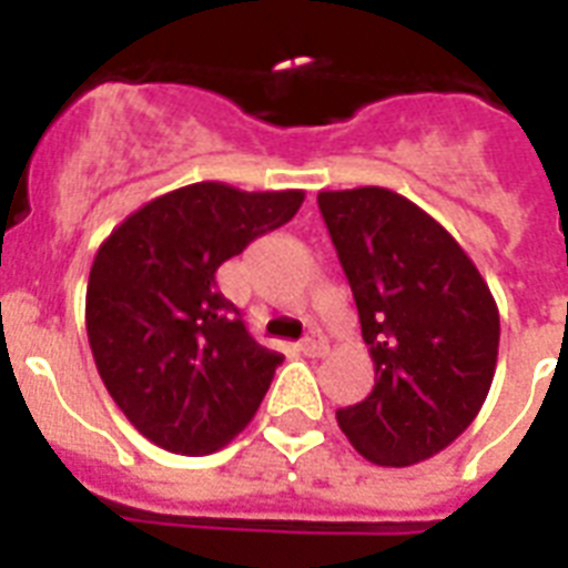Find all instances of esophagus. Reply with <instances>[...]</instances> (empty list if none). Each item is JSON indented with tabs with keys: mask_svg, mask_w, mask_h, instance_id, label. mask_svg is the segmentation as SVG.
I'll use <instances>...</instances> for the list:
<instances>
[{
	"mask_svg": "<svg viewBox=\"0 0 568 568\" xmlns=\"http://www.w3.org/2000/svg\"><path fill=\"white\" fill-rule=\"evenodd\" d=\"M327 338H324V333H318V329H312L310 336L301 342V351L306 356H324L327 354Z\"/></svg>",
	"mask_w": 568,
	"mask_h": 568,
	"instance_id": "34e87169",
	"label": "esophagus"
}]
</instances>
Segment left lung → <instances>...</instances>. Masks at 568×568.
Segmentation results:
<instances>
[{
    "instance_id": "obj_1",
    "label": "left lung",
    "mask_w": 568,
    "mask_h": 568,
    "mask_svg": "<svg viewBox=\"0 0 568 568\" xmlns=\"http://www.w3.org/2000/svg\"><path fill=\"white\" fill-rule=\"evenodd\" d=\"M321 214L354 292L374 388L338 427L374 466L439 454L475 422L498 363V306L439 221L377 185L321 191Z\"/></svg>"
}]
</instances>
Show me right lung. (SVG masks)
I'll list each match as a JSON object with an SVG mask.
<instances>
[{
    "mask_svg": "<svg viewBox=\"0 0 568 568\" xmlns=\"http://www.w3.org/2000/svg\"><path fill=\"white\" fill-rule=\"evenodd\" d=\"M301 203L303 191L194 182L141 205L97 250L84 297L93 363L159 448L212 454L256 415L283 354L250 336L214 274Z\"/></svg>",
    "mask_w": 568,
    "mask_h": 568,
    "instance_id": "1",
    "label": "right lung"
}]
</instances>
